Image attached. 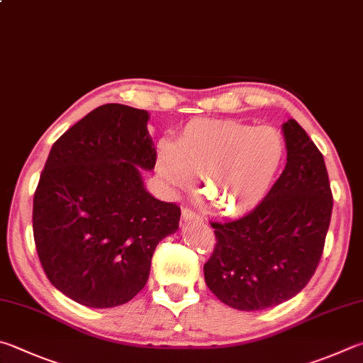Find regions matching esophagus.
Segmentation results:
<instances>
[{"label": "esophagus", "instance_id": "34e87169", "mask_svg": "<svg viewBox=\"0 0 363 363\" xmlns=\"http://www.w3.org/2000/svg\"><path fill=\"white\" fill-rule=\"evenodd\" d=\"M182 219L184 220H196V222H200V220H203V217L199 213H195L192 208H184L182 209Z\"/></svg>", "mask_w": 363, "mask_h": 363}]
</instances>
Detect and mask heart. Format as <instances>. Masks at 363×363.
<instances>
[{
  "label": "heart",
  "mask_w": 363,
  "mask_h": 363,
  "mask_svg": "<svg viewBox=\"0 0 363 363\" xmlns=\"http://www.w3.org/2000/svg\"><path fill=\"white\" fill-rule=\"evenodd\" d=\"M284 157V138L273 127L200 118L186 125L176 144H162L155 168L174 189L203 179L209 206L238 216L265 199Z\"/></svg>",
  "instance_id": "b5f03b06"
}]
</instances>
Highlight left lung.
I'll return each instance as SVG.
<instances>
[{
  "label": "left lung",
  "instance_id": "obj_1",
  "mask_svg": "<svg viewBox=\"0 0 363 363\" xmlns=\"http://www.w3.org/2000/svg\"><path fill=\"white\" fill-rule=\"evenodd\" d=\"M287 163L265 199L240 219L211 222L216 245L204 263L209 291L241 311L291 300L318 268L333 195L324 157L294 118L282 125Z\"/></svg>",
  "mask_w": 363,
  "mask_h": 363
}]
</instances>
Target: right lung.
Returning a JSON list of instances; mask_svg holds the SVG:
<instances>
[{"instance_id": "1", "label": "right lung", "mask_w": 363, "mask_h": 363, "mask_svg": "<svg viewBox=\"0 0 363 363\" xmlns=\"http://www.w3.org/2000/svg\"><path fill=\"white\" fill-rule=\"evenodd\" d=\"M147 113L109 103L50 149L33 199V236L48 279L81 305L114 308L149 279L152 254L179 227L181 208L154 199Z\"/></svg>"}]
</instances>
